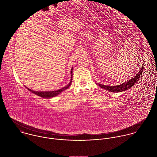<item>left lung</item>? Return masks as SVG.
<instances>
[{
	"label": "left lung",
	"instance_id": "8db88e82",
	"mask_svg": "<svg viewBox=\"0 0 157 157\" xmlns=\"http://www.w3.org/2000/svg\"><path fill=\"white\" fill-rule=\"evenodd\" d=\"M143 69H144V65L143 64V66L141 67V68L140 69V70L139 71L138 74H136L135 76H134L132 79H130L129 80H128V81L126 82L125 83H122L121 85H116V86H106V85H101V84H100L98 83L97 84L100 88H103L104 90H109V92H119L124 91V90L130 89L138 81V80L140 79V78L143 73L142 72L143 71Z\"/></svg>",
	"mask_w": 157,
	"mask_h": 157
}]
</instances>
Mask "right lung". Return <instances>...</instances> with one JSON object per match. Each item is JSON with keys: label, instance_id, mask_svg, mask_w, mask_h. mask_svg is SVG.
Segmentation results:
<instances>
[{"label": "right lung", "instance_id": "add662e5", "mask_svg": "<svg viewBox=\"0 0 157 157\" xmlns=\"http://www.w3.org/2000/svg\"><path fill=\"white\" fill-rule=\"evenodd\" d=\"M72 69L73 67H72L71 69V80L70 82L69 83V84L67 85L66 86H65L64 88H62L61 89H59V90H52V91H35V90H33L29 89L28 88H27L26 86H25V88L31 91V92H33V94L41 97L42 98H52V97H54L57 95H58L59 94H60L61 92H62L63 91H64L65 90L67 89L71 85L72 83Z\"/></svg>", "mask_w": 157, "mask_h": 157}]
</instances>
